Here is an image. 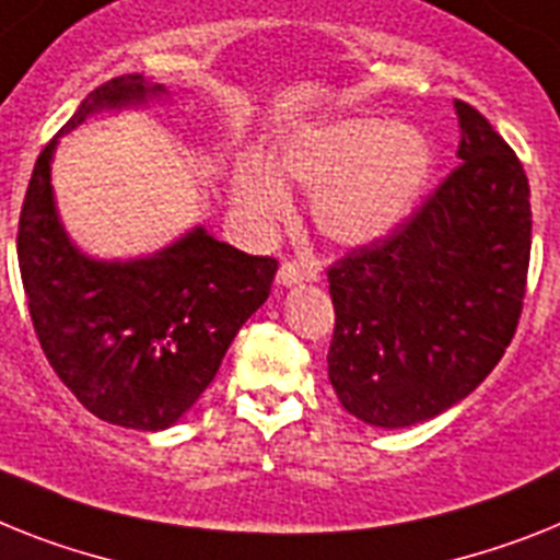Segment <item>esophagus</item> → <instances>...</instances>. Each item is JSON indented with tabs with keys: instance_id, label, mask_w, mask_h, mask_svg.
<instances>
[{
	"instance_id": "1",
	"label": "esophagus",
	"mask_w": 560,
	"mask_h": 560,
	"mask_svg": "<svg viewBox=\"0 0 560 560\" xmlns=\"http://www.w3.org/2000/svg\"><path fill=\"white\" fill-rule=\"evenodd\" d=\"M313 276L304 270H299L295 265H281L279 272H276V284L279 288H293V284H302V281H310Z\"/></svg>"
}]
</instances>
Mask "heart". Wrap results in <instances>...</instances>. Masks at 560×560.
<instances>
[{"instance_id": "1", "label": "heart", "mask_w": 560, "mask_h": 560, "mask_svg": "<svg viewBox=\"0 0 560 560\" xmlns=\"http://www.w3.org/2000/svg\"><path fill=\"white\" fill-rule=\"evenodd\" d=\"M432 171V148L416 125L352 116L307 128L258 162L238 164L233 201L253 224L272 228L290 215L281 185L313 190L310 213L327 242L364 247L412 213Z\"/></svg>"}]
</instances>
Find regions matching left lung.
Segmentation results:
<instances>
[{
	"mask_svg": "<svg viewBox=\"0 0 560 560\" xmlns=\"http://www.w3.org/2000/svg\"><path fill=\"white\" fill-rule=\"evenodd\" d=\"M453 107L458 167L393 236L327 272L336 307L327 373L341 407L370 427L404 430L467 398L521 316L527 176L476 107Z\"/></svg>",
	"mask_w": 560,
	"mask_h": 560,
	"instance_id": "1",
	"label": "left lung"
}]
</instances>
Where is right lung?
Wrapping results in <instances>:
<instances>
[{"label":"right lung","instance_id":"add662e5","mask_svg":"<svg viewBox=\"0 0 560 560\" xmlns=\"http://www.w3.org/2000/svg\"><path fill=\"white\" fill-rule=\"evenodd\" d=\"M171 91L142 73L84 98L33 167L19 219V270L50 368L96 418L167 430L219 373L230 341L270 295L276 258L247 256L192 224L156 253L98 258L56 208L59 139L93 116L162 105Z\"/></svg>","mask_w":560,"mask_h":560}]
</instances>
